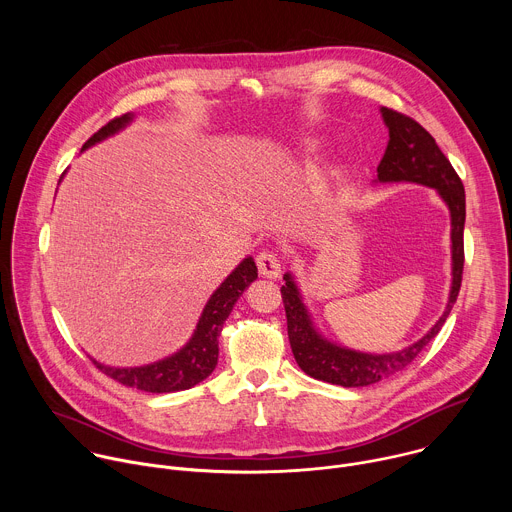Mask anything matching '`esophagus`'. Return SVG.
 <instances>
[{
  "mask_svg": "<svg viewBox=\"0 0 512 512\" xmlns=\"http://www.w3.org/2000/svg\"><path fill=\"white\" fill-rule=\"evenodd\" d=\"M257 269L263 277H269V279H277L279 273H281V263L277 259V255H273L271 251H261L257 255Z\"/></svg>",
  "mask_w": 512,
  "mask_h": 512,
  "instance_id": "34e87169",
  "label": "esophagus"
}]
</instances>
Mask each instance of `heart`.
I'll return each instance as SVG.
<instances>
[{
	"instance_id": "1",
	"label": "heart",
	"mask_w": 512,
	"mask_h": 512,
	"mask_svg": "<svg viewBox=\"0 0 512 512\" xmlns=\"http://www.w3.org/2000/svg\"><path fill=\"white\" fill-rule=\"evenodd\" d=\"M320 148H322V139H318V137H306V139L300 141V145L296 148V154L302 156V158H306V156L316 154Z\"/></svg>"
}]
</instances>
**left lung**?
<instances>
[{
    "instance_id": "1",
    "label": "left lung",
    "mask_w": 512,
    "mask_h": 512,
    "mask_svg": "<svg viewBox=\"0 0 512 512\" xmlns=\"http://www.w3.org/2000/svg\"><path fill=\"white\" fill-rule=\"evenodd\" d=\"M381 117L389 129V143L377 168L375 184H421L433 188L437 196L444 200L450 210L452 223V285L444 314L427 330V334L401 350L375 354L360 352L328 340L314 324L296 275L287 271L283 275L285 285H281V298L287 316V336L291 352H294L298 367L306 375L340 387L375 385L403 371L427 346V342L442 330L458 300L462 283L466 223L464 184L452 168L450 160L437 148L435 139L417 121L387 107H381Z\"/></svg>"
}]
</instances>
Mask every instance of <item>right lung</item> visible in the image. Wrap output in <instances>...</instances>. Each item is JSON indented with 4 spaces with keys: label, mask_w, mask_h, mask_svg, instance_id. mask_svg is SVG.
Here are the masks:
<instances>
[{
    "label": "right lung",
    "mask_w": 512,
    "mask_h": 512,
    "mask_svg": "<svg viewBox=\"0 0 512 512\" xmlns=\"http://www.w3.org/2000/svg\"><path fill=\"white\" fill-rule=\"evenodd\" d=\"M133 119H135V113H125L109 121L83 145V152L89 150L91 145L101 143L103 139L119 133ZM255 279H257V265H255V259L249 255L231 271V275L221 285L212 291V296L208 298L198 318L194 334L178 352L162 360L143 364V367H109V364H101L95 358L93 362L107 377L119 381L125 387H133L145 393H176L202 383L216 369L218 334H221L225 320L233 312L237 300L243 296V291Z\"/></svg>",
    "instance_id": "obj_1"
}]
</instances>
